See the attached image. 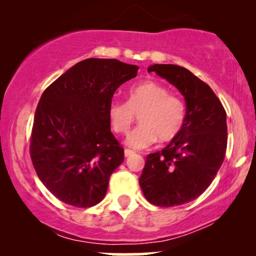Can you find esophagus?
<instances>
[{
  "label": "esophagus",
  "instance_id": "34e87169",
  "mask_svg": "<svg viewBox=\"0 0 256 256\" xmlns=\"http://www.w3.org/2000/svg\"><path fill=\"white\" fill-rule=\"evenodd\" d=\"M124 154H125V158H130V156H132V155L134 154V152H132V150H130V149H125Z\"/></svg>",
  "mask_w": 256,
  "mask_h": 256
}]
</instances>
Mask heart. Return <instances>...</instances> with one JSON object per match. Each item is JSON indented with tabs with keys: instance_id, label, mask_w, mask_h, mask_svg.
Masks as SVG:
<instances>
[{
	"instance_id": "b5f03b06",
	"label": "heart",
	"mask_w": 256,
	"mask_h": 256,
	"mask_svg": "<svg viewBox=\"0 0 256 256\" xmlns=\"http://www.w3.org/2000/svg\"><path fill=\"white\" fill-rule=\"evenodd\" d=\"M136 114L140 125L128 137V144L143 149L158 138L167 142L177 136L185 119V104L178 96L170 95L164 85L144 80L130 88L128 102L112 101L108 107L110 122L116 134H128Z\"/></svg>"
}]
</instances>
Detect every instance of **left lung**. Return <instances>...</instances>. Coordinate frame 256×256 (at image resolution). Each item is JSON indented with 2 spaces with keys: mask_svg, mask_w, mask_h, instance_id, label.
<instances>
[{
  "mask_svg": "<svg viewBox=\"0 0 256 256\" xmlns=\"http://www.w3.org/2000/svg\"><path fill=\"white\" fill-rule=\"evenodd\" d=\"M184 96L185 119L179 134L161 152L146 156L140 177L143 195L158 207L188 204L216 178L228 146L226 112L213 90L177 64H152Z\"/></svg>",
  "mask_w": 256,
  "mask_h": 256,
  "instance_id": "1",
  "label": "left lung"
}]
</instances>
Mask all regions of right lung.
Here are the masks:
<instances>
[{
  "mask_svg": "<svg viewBox=\"0 0 256 256\" xmlns=\"http://www.w3.org/2000/svg\"><path fill=\"white\" fill-rule=\"evenodd\" d=\"M138 66L116 58H86L44 90L32 128L30 154L38 178L55 198L88 208L104 198L124 149L110 132L114 92Z\"/></svg>",
  "mask_w": 256,
  "mask_h": 256,
  "instance_id": "add662e5",
  "label": "right lung"
}]
</instances>
